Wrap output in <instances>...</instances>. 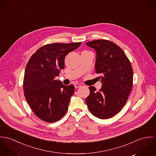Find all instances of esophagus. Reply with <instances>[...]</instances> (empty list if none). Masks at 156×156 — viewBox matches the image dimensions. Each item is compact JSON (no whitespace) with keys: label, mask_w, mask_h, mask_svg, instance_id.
Here are the masks:
<instances>
[{"label":"esophagus","mask_w":156,"mask_h":156,"mask_svg":"<svg viewBox=\"0 0 156 156\" xmlns=\"http://www.w3.org/2000/svg\"><path fill=\"white\" fill-rule=\"evenodd\" d=\"M74 86L75 88H79V87H81V85L80 84H78V83H75V84H74Z\"/></svg>","instance_id":"1"}]
</instances>
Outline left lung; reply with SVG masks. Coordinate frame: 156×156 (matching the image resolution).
I'll return each mask as SVG.
<instances>
[{"label":"left lung","mask_w":156,"mask_h":156,"mask_svg":"<svg viewBox=\"0 0 156 156\" xmlns=\"http://www.w3.org/2000/svg\"><path fill=\"white\" fill-rule=\"evenodd\" d=\"M96 52L95 72L102 87L96 91L89 87L86 103L91 113L107 119L119 113L125 105L133 86V69L126 54L115 43L104 39L86 42Z\"/></svg>","instance_id":"obj_1"}]
</instances>
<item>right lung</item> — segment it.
<instances>
[{"mask_svg": "<svg viewBox=\"0 0 156 156\" xmlns=\"http://www.w3.org/2000/svg\"><path fill=\"white\" fill-rule=\"evenodd\" d=\"M81 42L47 44L38 49L29 59L24 72V96L35 115L41 120L54 122L66 113L73 94L72 84L65 86L55 80L65 68V58Z\"/></svg>", "mask_w": 156, "mask_h": 156, "instance_id": "right-lung-1", "label": "right lung"}]
</instances>
